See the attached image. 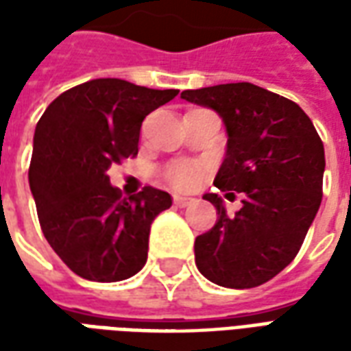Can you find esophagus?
Here are the masks:
<instances>
[{
  "label": "esophagus",
  "instance_id": "34e87169",
  "mask_svg": "<svg viewBox=\"0 0 351 351\" xmlns=\"http://www.w3.org/2000/svg\"><path fill=\"white\" fill-rule=\"evenodd\" d=\"M193 201L191 197H182V195H175V205L180 206V208H184V206H188Z\"/></svg>",
  "mask_w": 351,
  "mask_h": 351
}]
</instances>
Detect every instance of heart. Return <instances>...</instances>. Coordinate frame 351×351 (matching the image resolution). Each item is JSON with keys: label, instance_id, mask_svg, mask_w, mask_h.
<instances>
[{"label": "heart", "instance_id": "b5f03b06", "mask_svg": "<svg viewBox=\"0 0 351 351\" xmlns=\"http://www.w3.org/2000/svg\"><path fill=\"white\" fill-rule=\"evenodd\" d=\"M165 178L178 190H191L201 178V165L191 161H178L165 171Z\"/></svg>", "mask_w": 351, "mask_h": 351}]
</instances>
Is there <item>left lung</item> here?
Returning a JSON list of instances; mask_svg holds the SVG:
<instances>
[{
	"mask_svg": "<svg viewBox=\"0 0 351 351\" xmlns=\"http://www.w3.org/2000/svg\"><path fill=\"white\" fill-rule=\"evenodd\" d=\"M180 97L220 114L228 150L214 186L244 193L233 216L216 193L203 195L218 221L195 239V265L218 286H261L293 261L316 218L324 143L297 103L250 82L186 90Z\"/></svg>",
	"mask_w": 351,
	"mask_h": 351,
	"instance_id": "left-lung-1",
	"label": "left lung"
}]
</instances>
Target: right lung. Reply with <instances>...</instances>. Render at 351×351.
<instances>
[{
	"mask_svg": "<svg viewBox=\"0 0 351 351\" xmlns=\"http://www.w3.org/2000/svg\"><path fill=\"white\" fill-rule=\"evenodd\" d=\"M176 93L95 79L58 95L37 122L29 190L39 223L82 278L118 282L145 267L150 226L173 199L152 186L122 197L107 171L137 156L143 120Z\"/></svg>",
	"mask_w": 351,
	"mask_h": 351,
	"instance_id": "add662e5",
	"label": "right lung"
}]
</instances>
